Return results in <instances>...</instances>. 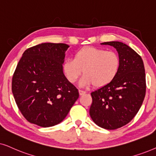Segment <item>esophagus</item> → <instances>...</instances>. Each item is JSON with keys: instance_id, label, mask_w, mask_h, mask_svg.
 <instances>
[{"instance_id": "obj_1", "label": "esophagus", "mask_w": 156, "mask_h": 156, "mask_svg": "<svg viewBox=\"0 0 156 156\" xmlns=\"http://www.w3.org/2000/svg\"><path fill=\"white\" fill-rule=\"evenodd\" d=\"M86 91H84V90H79V94H80V95H83L86 94Z\"/></svg>"}]
</instances>
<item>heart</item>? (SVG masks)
<instances>
[{"mask_svg":"<svg viewBox=\"0 0 156 156\" xmlns=\"http://www.w3.org/2000/svg\"><path fill=\"white\" fill-rule=\"evenodd\" d=\"M120 66V58L115 52L89 46L77 51L73 59L66 60L63 70L71 83L76 82L83 73L80 86L93 85L95 88H103L115 79Z\"/></svg>","mask_w":156,"mask_h":156,"instance_id":"obj_1","label":"heart"}]
</instances>
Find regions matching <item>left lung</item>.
Returning <instances> with one entry per match:
<instances>
[{
	"label": "left lung",
	"instance_id": "1",
	"mask_svg": "<svg viewBox=\"0 0 156 156\" xmlns=\"http://www.w3.org/2000/svg\"><path fill=\"white\" fill-rule=\"evenodd\" d=\"M101 45L115 48L120 66L113 81L91 93L93 102L89 113L96 125L114 130L129 123L142 105L146 95V73L141 57L128 45L119 41Z\"/></svg>",
	"mask_w": 156,
	"mask_h": 156
}]
</instances>
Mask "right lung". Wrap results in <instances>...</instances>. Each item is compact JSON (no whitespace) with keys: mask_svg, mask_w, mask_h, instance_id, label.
Segmentation results:
<instances>
[{"mask_svg":"<svg viewBox=\"0 0 156 156\" xmlns=\"http://www.w3.org/2000/svg\"><path fill=\"white\" fill-rule=\"evenodd\" d=\"M69 45L44 43L23 53L12 79V92L24 118L41 127L63 121L79 97L63 73Z\"/></svg>","mask_w":156,"mask_h":156,"instance_id":"add662e5","label":"right lung"}]
</instances>
